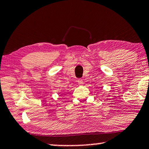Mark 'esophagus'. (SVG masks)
<instances>
[{"label": "esophagus", "instance_id": "obj_1", "mask_svg": "<svg viewBox=\"0 0 149 149\" xmlns=\"http://www.w3.org/2000/svg\"><path fill=\"white\" fill-rule=\"evenodd\" d=\"M77 82H78L79 85H83V80H82L81 79H79L78 81H77Z\"/></svg>", "mask_w": 149, "mask_h": 149}]
</instances>
